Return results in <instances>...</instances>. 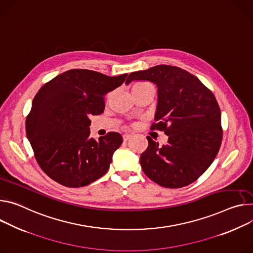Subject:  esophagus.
Returning a JSON list of instances; mask_svg holds the SVG:
<instances>
[{"instance_id": "1", "label": "esophagus", "mask_w": 253, "mask_h": 253, "mask_svg": "<svg viewBox=\"0 0 253 253\" xmlns=\"http://www.w3.org/2000/svg\"><path fill=\"white\" fill-rule=\"evenodd\" d=\"M130 137H131V134H127V133H126V134L123 135V140H124V141H127L128 139H130Z\"/></svg>"}]
</instances>
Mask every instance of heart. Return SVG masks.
Here are the masks:
<instances>
[{
	"mask_svg": "<svg viewBox=\"0 0 253 253\" xmlns=\"http://www.w3.org/2000/svg\"><path fill=\"white\" fill-rule=\"evenodd\" d=\"M144 84H143V83H138V84H135L132 86V88H134V87H137V86H142V85H144Z\"/></svg>",
	"mask_w": 253,
	"mask_h": 253,
	"instance_id": "obj_1",
	"label": "heart"
}]
</instances>
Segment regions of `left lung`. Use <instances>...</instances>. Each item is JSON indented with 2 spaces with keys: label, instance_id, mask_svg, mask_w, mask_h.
I'll list each match as a JSON object with an SVG mask.
<instances>
[{
  "label": "left lung",
  "instance_id": "1",
  "mask_svg": "<svg viewBox=\"0 0 253 253\" xmlns=\"http://www.w3.org/2000/svg\"><path fill=\"white\" fill-rule=\"evenodd\" d=\"M132 81H149L157 86L155 123L165 131L168 144L158 146L147 136L148 147L140 155L144 173L158 185L176 189L197 180L212 165L221 146V111L212 91L180 67L159 64L131 73Z\"/></svg>",
  "mask_w": 253,
  "mask_h": 253
}]
</instances>
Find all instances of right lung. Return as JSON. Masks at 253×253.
I'll list each match as a JSON object with an SVG mask.
<instances>
[{
	"label": "right lung",
	"mask_w": 253,
	"mask_h": 253,
	"mask_svg": "<svg viewBox=\"0 0 253 253\" xmlns=\"http://www.w3.org/2000/svg\"><path fill=\"white\" fill-rule=\"evenodd\" d=\"M127 76L71 70L38 90L26 118V134L39 167L50 178L80 188L108 171L123 138L117 132L91 138L89 117L104 112L106 94Z\"/></svg>",
	"instance_id": "obj_1"
}]
</instances>
